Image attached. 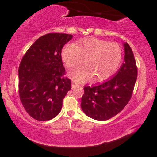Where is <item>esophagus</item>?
<instances>
[{
	"label": "esophagus",
	"instance_id": "obj_1",
	"mask_svg": "<svg viewBox=\"0 0 157 157\" xmlns=\"http://www.w3.org/2000/svg\"><path fill=\"white\" fill-rule=\"evenodd\" d=\"M79 86V84L77 83V82H75V80H72V82H71V86H72V89L77 87V86Z\"/></svg>",
	"mask_w": 157,
	"mask_h": 157
}]
</instances>
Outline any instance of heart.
<instances>
[{
	"label": "heart",
	"mask_w": 157,
	"mask_h": 157,
	"mask_svg": "<svg viewBox=\"0 0 157 157\" xmlns=\"http://www.w3.org/2000/svg\"><path fill=\"white\" fill-rule=\"evenodd\" d=\"M61 57L68 68H74L82 62L84 65L69 71V75L77 82L93 78L100 82L109 78L121 63L122 51L117 43H111L96 37L79 40L76 45L68 44L63 48Z\"/></svg>",
	"instance_id": "heart-1"
}]
</instances>
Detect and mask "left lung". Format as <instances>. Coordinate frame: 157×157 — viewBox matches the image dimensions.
Listing matches in <instances>:
<instances>
[{"mask_svg":"<svg viewBox=\"0 0 157 157\" xmlns=\"http://www.w3.org/2000/svg\"><path fill=\"white\" fill-rule=\"evenodd\" d=\"M125 62L114 77L97 86H85L81 108L89 117L104 121L120 113L128 103L137 77V67L130 46L123 43Z\"/></svg>","mask_w":157,"mask_h":157,"instance_id":"left-lung-1","label":"left lung"}]
</instances>
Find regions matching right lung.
Returning <instances> with one entry per match:
<instances>
[{
	"instance_id": "add662e5",
	"label": "right lung",
	"mask_w": 157,
	"mask_h": 157,
	"mask_svg": "<svg viewBox=\"0 0 157 157\" xmlns=\"http://www.w3.org/2000/svg\"><path fill=\"white\" fill-rule=\"evenodd\" d=\"M71 35L49 33L30 46L19 66V96L26 112L39 121L55 117L71 89L65 77L61 51Z\"/></svg>"
}]
</instances>
